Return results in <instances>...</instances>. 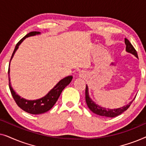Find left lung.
Returning a JSON list of instances; mask_svg holds the SVG:
<instances>
[{"label": "left lung", "mask_w": 146, "mask_h": 146, "mask_svg": "<svg viewBox=\"0 0 146 146\" xmlns=\"http://www.w3.org/2000/svg\"><path fill=\"white\" fill-rule=\"evenodd\" d=\"M125 51L127 52L130 53L131 54L134 55L135 57L138 58L137 56V52L135 50L134 48L131 44L129 42V41L127 38H125ZM135 97L131 100L130 102L127 104L123 106L122 107L118 108H106L105 107H102L101 106H99L97 104H96L90 98L89 96L88 92V87L87 85H86V102L88 107L89 108V109L92 111L93 113H96V114L100 115V116L103 117H116L117 115H120L121 113H122L123 111L127 110L128 109V108L130 106L131 104L133 102V101L134 100Z\"/></svg>", "instance_id": "1"}]
</instances>
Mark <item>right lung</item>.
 <instances>
[{
	"mask_svg": "<svg viewBox=\"0 0 146 146\" xmlns=\"http://www.w3.org/2000/svg\"><path fill=\"white\" fill-rule=\"evenodd\" d=\"M38 35H40V32L37 31H33L31 32V33L27 34L25 37L23 38L16 45L15 48L14 50L13 54H12L11 61L12 58H13L14 55L19 48V46L20 44L23 42L24 40L26 38L33 36H36ZM10 61V63H11ZM10 66V64H9ZM9 88L11 90V94L13 96L14 100L17 103V104L19 106V107L21 108L22 110L25 111L26 112H28L31 114H40V113H45L50 110L54 106L55 103L58 99V98L62 93V92L64 89L65 88L66 86H67L71 82L72 80V76H68L65 77L64 78L62 79L58 82L54 87L52 89L48 92V93L44 96L41 98L33 100H27L21 98L19 95H18L17 93L15 92L13 88L11 86V79H10V66L9 68Z\"/></svg>",
	"mask_w": 146,
	"mask_h": 146,
	"instance_id": "1",
	"label": "right lung"
}]
</instances>
